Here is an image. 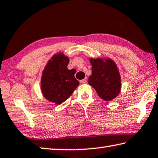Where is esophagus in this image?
Here are the masks:
<instances>
[{
	"label": "esophagus",
	"mask_w": 158,
	"mask_h": 158,
	"mask_svg": "<svg viewBox=\"0 0 158 158\" xmlns=\"http://www.w3.org/2000/svg\"><path fill=\"white\" fill-rule=\"evenodd\" d=\"M80 82L81 83V84H85V83H87V79H84L80 81Z\"/></svg>",
	"instance_id": "esophagus-1"
}]
</instances>
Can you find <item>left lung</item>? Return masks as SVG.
Returning a JSON list of instances; mask_svg holds the SVG:
<instances>
[{
	"label": "left lung",
	"instance_id": "left-lung-1",
	"mask_svg": "<svg viewBox=\"0 0 158 158\" xmlns=\"http://www.w3.org/2000/svg\"><path fill=\"white\" fill-rule=\"evenodd\" d=\"M92 75L88 84L95 89L100 98L111 101L121 90V77L117 64L110 58L90 59Z\"/></svg>",
	"mask_w": 158,
	"mask_h": 158
}]
</instances>
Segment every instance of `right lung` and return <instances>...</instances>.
<instances>
[{"label": "right lung", "instance_id": "1", "mask_svg": "<svg viewBox=\"0 0 158 158\" xmlns=\"http://www.w3.org/2000/svg\"><path fill=\"white\" fill-rule=\"evenodd\" d=\"M70 59L64 53L54 54L48 61L42 73L41 88L44 97L56 105L69 98L79 85L74 77L75 72L68 70Z\"/></svg>", "mask_w": 158, "mask_h": 158}]
</instances>
